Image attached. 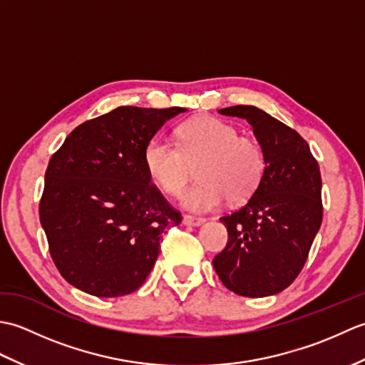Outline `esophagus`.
Wrapping results in <instances>:
<instances>
[{
    "instance_id": "1",
    "label": "esophagus",
    "mask_w": 365,
    "mask_h": 365,
    "mask_svg": "<svg viewBox=\"0 0 365 365\" xmlns=\"http://www.w3.org/2000/svg\"><path fill=\"white\" fill-rule=\"evenodd\" d=\"M183 226H192V227H199L202 226V224L205 222L204 218H197V216H190V215H185L183 216Z\"/></svg>"
}]
</instances>
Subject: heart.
Returning <instances> with one entry per match:
<instances>
[{
	"instance_id": "heart-1",
	"label": "heart",
	"mask_w": 365,
	"mask_h": 365,
	"mask_svg": "<svg viewBox=\"0 0 365 365\" xmlns=\"http://www.w3.org/2000/svg\"><path fill=\"white\" fill-rule=\"evenodd\" d=\"M152 182L169 196L182 191L197 168V182L180 196L183 208L213 212L224 199L243 202L254 195L265 173V153L257 141L216 118H197L177 128V147L152 139L144 150Z\"/></svg>"
}]
</instances>
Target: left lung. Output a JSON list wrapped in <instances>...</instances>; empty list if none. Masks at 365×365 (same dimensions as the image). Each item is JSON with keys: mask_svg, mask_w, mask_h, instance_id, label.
Returning a JSON list of instances; mask_svg holds the SVG:
<instances>
[{"mask_svg": "<svg viewBox=\"0 0 365 365\" xmlns=\"http://www.w3.org/2000/svg\"><path fill=\"white\" fill-rule=\"evenodd\" d=\"M218 113L247 120L265 153V173L247 202L220 218L229 242L213 267L230 292L271 297L297 279L320 230L319 163L297 131L259 108L238 105Z\"/></svg>", "mask_w": 365, "mask_h": 365, "instance_id": "1", "label": "left lung"}]
</instances>
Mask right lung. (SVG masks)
I'll use <instances>...</instances> for the list:
<instances>
[{
  "mask_svg": "<svg viewBox=\"0 0 365 365\" xmlns=\"http://www.w3.org/2000/svg\"><path fill=\"white\" fill-rule=\"evenodd\" d=\"M180 106H119L81 123L45 173L41 224L61 276L98 298L138 290L161 234L182 221L152 185L144 150Z\"/></svg>",
  "mask_w": 365,
  "mask_h": 365,
  "instance_id": "right-lung-1",
  "label": "right lung"
}]
</instances>
